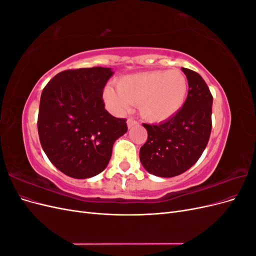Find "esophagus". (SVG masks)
I'll use <instances>...</instances> for the list:
<instances>
[{"instance_id":"obj_1","label":"esophagus","mask_w":256,"mask_h":256,"mask_svg":"<svg viewBox=\"0 0 256 256\" xmlns=\"http://www.w3.org/2000/svg\"><path fill=\"white\" fill-rule=\"evenodd\" d=\"M127 125H128V128H131V127L138 125V122L132 120V118H128L127 120Z\"/></svg>"}]
</instances>
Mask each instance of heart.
I'll return each mask as SVG.
<instances>
[{"instance_id": "obj_1", "label": "heart", "mask_w": 256, "mask_h": 256, "mask_svg": "<svg viewBox=\"0 0 256 256\" xmlns=\"http://www.w3.org/2000/svg\"><path fill=\"white\" fill-rule=\"evenodd\" d=\"M118 90L108 86L104 90L106 104L116 113H124L138 104L141 115L147 120H168L180 111L188 95V80L178 69L154 70L124 76Z\"/></svg>"}]
</instances>
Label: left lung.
Returning <instances> with one entry per match:
<instances>
[{"label":"left lung","instance_id":"obj_1","mask_svg":"<svg viewBox=\"0 0 256 256\" xmlns=\"http://www.w3.org/2000/svg\"><path fill=\"white\" fill-rule=\"evenodd\" d=\"M182 70L189 90L180 111L158 125L143 124L148 136L140 148L141 164L159 177H174L189 170L202 156L212 132V92L198 72Z\"/></svg>","mask_w":256,"mask_h":256}]
</instances>
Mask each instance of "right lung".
I'll return each instance as SVG.
<instances>
[{
	"mask_svg": "<svg viewBox=\"0 0 256 256\" xmlns=\"http://www.w3.org/2000/svg\"><path fill=\"white\" fill-rule=\"evenodd\" d=\"M111 68L64 70L42 90L37 128L44 152L69 177L84 180L102 173L112 147L127 132L125 118L104 109L102 92Z\"/></svg>",
	"mask_w": 256,
	"mask_h": 256,
	"instance_id": "add662e5",
	"label": "right lung"
}]
</instances>
